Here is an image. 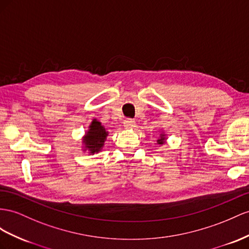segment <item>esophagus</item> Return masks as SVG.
Returning <instances> with one entry per match:
<instances>
[{
  "mask_svg": "<svg viewBox=\"0 0 249 249\" xmlns=\"http://www.w3.org/2000/svg\"><path fill=\"white\" fill-rule=\"evenodd\" d=\"M124 126L126 127V128H135L136 127V122H135V120H132V119H126L125 121H124Z\"/></svg>",
  "mask_w": 249,
  "mask_h": 249,
  "instance_id": "obj_1",
  "label": "esophagus"
}]
</instances>
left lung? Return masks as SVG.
Wrapping results in <instances>:
<instances>
[{
	"label": "left lung",
	"instance_id": "8db88e82",
	"mask_svg": "<svg viewBox=\"0 0 249 249\" xmlns=\"http://www.w3.org/2000/svg\"><path fill=\"white\" fill-rule=\"evenodd\" d=\"M164 143V135H161V139L158 140V144H163Z\"/></svg>",
	"mask_w": 249,
	"mask_h": 249
}]
</instances>
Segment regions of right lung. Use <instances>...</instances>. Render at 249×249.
Listing matches in <instances>:
<instances>
[{"mask_svg":"<svg viewBox=\"0 0 249 249\" xmlns=\"http://www.w3.org/2000/svg\"><path fill=\"white\" fill-rule=\"evenodd\" d=\"M108 132L105 130L103 126L97 120H93L90 125V129L88 130L87 135L84 139L86 148H89L90 154L98 152L103 147L104 141Z\"/></svg>","mask_w":249,"mask_h":249,"instance_id":"1","label":"right lung"}]
</instances>
